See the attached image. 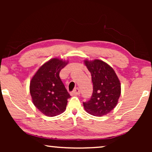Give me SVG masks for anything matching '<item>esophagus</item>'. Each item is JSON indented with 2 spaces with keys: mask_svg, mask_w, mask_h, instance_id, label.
Returning <instances> with one entry per match:
<instances>
[{
  "mask_svg": "<svg viewBox=\"0 0 152 152\" xmlns=\"http://www.w3.org/2000/svg\"><path fill=\"white\" fill-rule=\"evenodd\" d=\"M80 94V89L78 88H76L74 90V91L71 92L72 95H78Z\"/></svg>",
  "mask_w": 152,
  "mask_h": 152,
  "instance_id": "obj_1",
  "label": "esophagus"
}]
</instances>
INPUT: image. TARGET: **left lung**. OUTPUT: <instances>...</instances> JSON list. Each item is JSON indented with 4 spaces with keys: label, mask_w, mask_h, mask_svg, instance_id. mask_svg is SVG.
Segmentation results:
<instances>
[{
    "label": "left lung",
    "mask_w": 152,
    "mask_h": 152,
    "mask_svg": "<svg viewBox=\"0 0 152 152\" xmlns=\"http://www.w3.org/2000/svg\"><path fill=\"white\" fill-rule=\"evenodd\" d=\"M91 74L93 92L89 101L83 102L84 109L90 114L101 117L117 104L121 94V84L115 71L103 61H84Z\"/></svg>",
    "instance_id": "left-lung-1"
}]
</instances>
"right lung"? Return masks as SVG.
Wrapping results in <instances>:
<instances>
[{
	"label": "right lung",
	"mask_w": 152,
	"mask_h": 152,
	"mask_svg": "<svg viewBox=\"0 0 152 152\" xmlns=\"http://www.w3.org/2000/svg\"><path fill=\"white\" fill-rule=\"evenodd\" d=\"M68 62L53 58L39 68L30 82L33 104L43 114L54 117L65 110L70 98L61 80L60 72Z\"/></svg>",
	"instance_id": "right-lung-1"
}]
</instances>
